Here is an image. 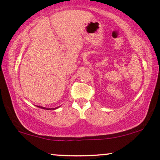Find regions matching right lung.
<instances>
[{"mask_svg": "<svg viewBox=\"0 0 160 160\" xmlns=\"http://www.w3.org/2000/svg\"><path fill=\"white\" fill-rule=\"evenodd\" d=\"M37 107H38L39 108H41V109H54V108H51V109H48V108H45V107H40V106H37ZM57 108H58V107H57ZM57 108H55V109H57Z\"/></svg>", "mask_w": 160, "mask_h": 160, "instance_id": "obj_1", "label": "right lung"}]
</instances>
